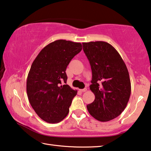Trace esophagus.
I'll return each mask as SVG.
<instances>
[{
    "instance_id": "obj_1",
    "label": "esophagus",
    "mask_w": 151,
    "mask_h": 151,
    "mask_svg": "<svg viewBox=\"0 0 151 151\" xmlns=\"http://www.w3.org/2000/svg\"><path fill=\"white\" fill-rule=\"evenodd\" d=\"M86 91H87V88H83V89H81V92H85Z\"/></svg>"
}]
</instances>
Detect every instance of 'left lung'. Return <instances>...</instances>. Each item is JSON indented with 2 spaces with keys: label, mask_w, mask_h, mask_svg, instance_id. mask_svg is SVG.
<instances>
[{
  "label": "left lung",
  "mask_w": 151,
  "mask_h": 151,
  "mask_svg": "<svg viewBox=\"0 0 151 151\" xmlns=\"http://www.w3.org/2000/svg\"><path fill=\"white\" fill-rule=\"evenodd\" d=\"M92 70L90 89L94 101L87 106L89 114L100 122L116 118L126 108L131 93L130 76L118 51L105 42L83 43Z\"/></svg>",
  "instance_id": "obj_1"
}]
</instances>
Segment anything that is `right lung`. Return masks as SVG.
<instances>
[{
	"label": "right lung",
	"mask_w": 151,
	"mask_h": 151,
	"mask_svg": "<svg viewBox=\"0 0 151 151\" xmlns=\"http://www.w3.org/2000/svg\"><path fill=\"white\" fill-rule=\"evenodd\" d=\"M82 50L81 43L59 40L43 48L33 62L27 79L29 101L38 116L58 123L69 112L77 91L66 83V69Z\"/></svg>",
	"instance_id": "1"
}]
</instances>
